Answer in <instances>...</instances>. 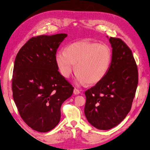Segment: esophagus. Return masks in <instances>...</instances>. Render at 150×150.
Listing matches in <instances>:
<instances>
[{
    "label": "esophagus",
    "mask_w": 150,
    "mask_h": 150,
    "mask_svg": "<svg viewBox=\"0 0 150 150\" xmlns=\"http://www.w3.org/2000/svg\"><path fill=\"white\" fill-rule=\"evenodd\" d=\"M79 93H80L79 90H78L77 88H74V94H75V95H78V94H79Z\"/></svg>",
    "instance_id": "34e87169"
}]
</instances>
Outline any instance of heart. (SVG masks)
<instances>
[{"mask_svg":"<svg viewBox=\"0 0 150 150\" xmlns=\"http://www.w3.org/2000/svg\"><path fill=\"white\" fill-rule=\"evenodd\" d=\"M56 65L62 75L69 78L74 69L77 72L75 82L95 84L108 72L112 61L110 49L105 45L89 41H79L59 50L55 54Z\"/></svg>","mask_w":150,"mask_h":150,"instance_id":"obj_1","label":"heart"}]
</instances>
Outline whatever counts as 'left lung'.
I'll list each match as a JSON object with an SVG mask.
<instances>
[{"label": "left lung", "mask_w": 150, "mask_h": 150, "mask_svg": "<svg viewBox=\"0 0 150 150\" xmlns=\"http://www.w3.org/2000/svg\"><path fill=\"white\" fill-rule=\"evenodd\" d=\"M109 42L112 47L109 70L101 81L85 92V115L92 126L100 130L112 129L126 117L138 83L131 50L120 38L110 37Z\"/></svg>", "instance_id": "1"}]
</instances>
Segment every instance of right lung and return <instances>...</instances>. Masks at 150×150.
Instances as JSON below:
<instances>
[{"label": "right lung", "instance_id": "1", "mask_svg": "<svg viewBox=\"0 0 150 150\" xmlns=\"http://www.w3.org/2000/svg\"><path fill=\"white\" fill-rule=\"evenodd\" d=\"M67 34L33 37L14 63L12 90L19 113L33 129L51 131L60 120V108L74 91L58 71L55 54Z\"/></svg>", "mask_w": 150, "mask_h": 150}]
</instances>
